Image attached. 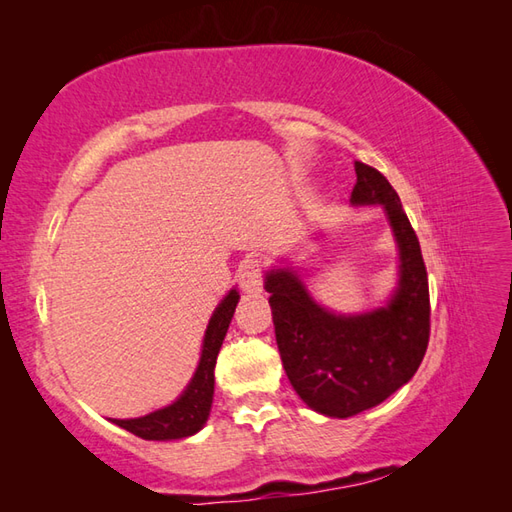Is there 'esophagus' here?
Returning <instances> with one entry per match:
<instances>
[{
  "label": "esophagus",
  "mask_w": 512,
  "mask_h": 512,
  "mask_svg": "<svg viewBox=\"0 0 512 512\" xmlns=\"http://www.w3.org/2000/svg\"><path fill=\"white\" fill-rule=\"evenodd\" d=\"M238 280H241V289L245 294H258V291L263 289V263H260L258 258L245 260Z\"/></svg>",
  "instance_id": "obj_1"
}]
</instances>
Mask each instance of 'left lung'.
<instances>
[{"mask_svg":"<svg viewBox=\"0 0 512 512\" xmlns=\"http://www.w3.org/2000/svg\"><path fill=\"white\" fill-rule=\"evenodd\" d=\"M356 176L351 203H380L400 247V285L389 307L333 316L311 300L291 271H271L265 283L291 387L329 417H351L387 400L413 378L431 336L429 276L400 196L367 163L356 161Z\"/></svg>","mask_w":512,"mask_h":512,"instance_id":"obj_1","label":"left lung"}]
</instances>
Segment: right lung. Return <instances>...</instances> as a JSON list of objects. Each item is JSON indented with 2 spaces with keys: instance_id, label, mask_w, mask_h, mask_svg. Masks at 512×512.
Instances as JSON below:
<instances>
[{
  "instance_id": "obj_1",
  "label": "right lung",
  "mask_w": 512,
  "mask_h": 512,
  "mask_svg": "<svg viewBox=\"0 0 512 512\" xmlns=\"http://www.w3.org/2000/svg\"><path fill=\"white\" fill-rule=\"evenodd\" d=\"M238 298H241L238 291L232 289L216 307L205 331L201 362H198L190 387L185 389L181 398L161 411L137 417V420H114V424H119L121 429L130 431L132 435L143 437V440H181V437L194 435L203 429L214 398L216 356L221 351L229 322H232Z\"/></svg>"
}]
</instances>
